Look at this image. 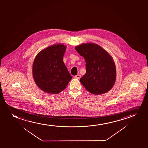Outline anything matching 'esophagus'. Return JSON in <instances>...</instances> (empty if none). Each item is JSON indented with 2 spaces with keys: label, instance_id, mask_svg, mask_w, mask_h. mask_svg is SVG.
I'll return each instance as SVG.
<instances>
[{
  "label": "esophagus",
  "instance_id": "obj_1",
  "mask_svg": "<svg viewBox=\"0 0 148 148\" xmlns=\"http://www.w3.org/2000/svg\"><path fill=\"white\" fill-rule=\"evenodd\" d=\"M81 76L80 75H77L76 76H75V78H76V79H79L80 78H81Z\"/></svg>",
  "mask_w": 148,
  "mask_h": 148
}]
</instances>
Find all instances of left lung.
I'll return each instance as SVG.
<instances>
[{"label":"left lung","instance_id":"obj_1","mask_svg":"<svg viewBox=\"0 0 148 148\" xmlns=\"http://www.w3.org/2000/svg\"><path fill=\"white\" fill-rule=\"evenodd\" d=\"M75 49L86 63V73L80 79L82 84L93 95L109 91L116 78L115 64L111 55L94 43H83L75 47Z\"/></svg>","mask_w":148,"mask_h":148}]
</instances>
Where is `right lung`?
<instances>
[{
    "label": "right lung",
    "instance_id": "1",
    "mask_svg": "<svg viewBox=\"0 0 148 148\" xmlns=\"http://www.w3.org/2000/svg\"><path fill=\"white\" fill-rule=\"evenodd\" d=\"M66 46L59 43L43 49L33 64V78L38 87L47 93L58 94L72 78L63 62Z\"/></svg>",
    "mask_w": 148,
    "mask_h": 148
}]
</instances>
